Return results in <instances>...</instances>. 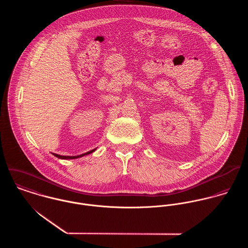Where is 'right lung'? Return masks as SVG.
Segmentation results:
<instances>
[{"instance_id":"right-lung-1","label":"right lung","mask_w":248,"mask_h":248,"mask_svg":"<svg viewBox=\"0 0 248 248\" xmlns=\"http://www.w3.org/2000/svg\"><path fill=\"white\" fill-rule=\"evenodd\" d=\"M96 149H93V150H92V151H90V152H87V153H85V154H82V155H74V156H70V155H57V154H52L53 155H55L56 157H58V158H61V159H74V158H78V157H81V156H83V155H89V154H92L93 152H94Z\"/></svg>"}]
</instances>
